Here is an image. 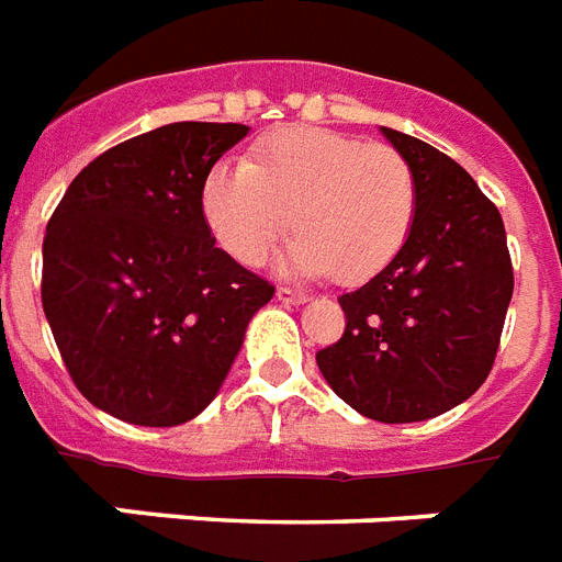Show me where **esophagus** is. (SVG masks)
Instances as JSON below:
<instances>
[{
	"instance_id": "1",
	"label": "esophagus",
	"mask_w": 562,
	"mask_h": 562,
	"mask_svg": "<svg viewBox=\"0 0 562 562\" xmlns=\"http://www.w3.org/2000/svg\"><path fill=\"white\" fill-rule=\"evenodd\" d=\"M276 299L281 304H304L310 299V295L302 293V290H293V286H278Z\"/></svg>"
}]
</instances>
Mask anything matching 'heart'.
Instances as JSON below:
<instances>
[{"label": "heart", "mask_w": 562, "mask_h": 562, "mask_svg": "<svg viewBox=\"0 0 562 562\" xmlns=\"http://www.w3.org/2000/svg\"><path fill=\"white\" fill-rule=\"evenodd\" d=\"M205 226L235 260L267 258L290 220L284 267L357 284L406 246L417 211L415 170L401 150L322 127H281L249 161H220L200 191Z\"/></svg>", "instance_id": "heart-1"}]
</instances>
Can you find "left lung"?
Listing matches in <instances>:
<instances>
[{
  "label": "left lung",
  "instance_id": "1",
  "mask_svg": "<svg viewBox=\"0 0 562 562\" xmlns=\"http://www.w3.org/2000/svg\"><path fill=\"white\" fill-rule=\"evenodd\" d=\"M383 136L415 170V226L383 272L339 299L345 334L316 362L359 415L412 424L450 412L487 380L514 267L499 209L459 161L397 130Z\"/></svg>",
  "mask_w": 562,
  "mask_h": 562
}]
</instances>
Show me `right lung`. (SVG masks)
I'll return each mask as SVG.
<instances>
[{"mask_svg": "<svg viewBox=\"0 0 562 562\" xmlns=\"http://www.w3.org/2000/svg\"><path fill=\"white\" fill-rule=\"evenodd\" d=\"M246 124L177 121L92 159L43 240V310L78 392L136 426L217 397L276 286L217 249L200 191Z\"/></svg>", "mask_w": 562, "mask_h": 562, "instance_id": "obj_1", "label": "right lung"}]
</instances>
